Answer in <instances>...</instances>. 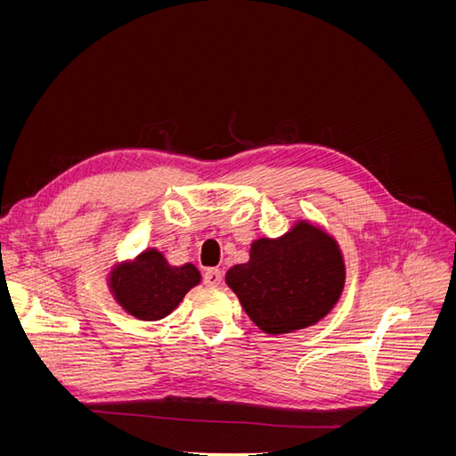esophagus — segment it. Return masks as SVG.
Returning a JSON list of instances; mask_svg holds the SVG:
<instances>
[{
	"label": "esophagus",
	"mask_w": 456,
	"mask_h": 456,
	"mask_svg": "<svg viewBox=\"0 0 456 456\" xmlns=\"http://www.w3.org/2000/svg\"><path fill=\"white\" fill-rule=\"evenodd\" d=\"M203 281L207 287H218L223 283V272L220 270H207L203 275Z\"/></svg>",
	"instance_id": "34e87169"
}]
</instances>
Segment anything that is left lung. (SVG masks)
<instances>
[{"label": "left lung", "instance_id": "obj_1", "mask_svg": "<svg viewBox=\"0 0 456 456\" xmlns=\"http://www.w3.org/2000/svg\"><path fill=\"white\" fill-rule=\"evenodd\" d=\"M249 256L228 270L226 283L265 333L306 329L340 298L346 270L338 245L306 220L280 240H256Z\"/></svg>", "mask_w": 456, "mask_h": 456}]
</instances>
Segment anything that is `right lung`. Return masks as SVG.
I'll list each match as a JSON object with an SVG mask.
<instances>
[{"label": "right lung", "instance_id": "obj_1", "mask_svg": "<svg viewBox=\"0 0 456 456\" xmlns=\"http://www.w3.org/2000/svg\"><path fill=\"white\" fill-rule=\"evenodd\" d=\"M201 280L194 265L171 266L158 249L141 253L110 273V289L127 314L142 322L169 315Z\"/></svg>", "mask_w": 456, "mask_h": 456}]
</instances>
